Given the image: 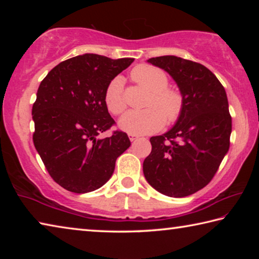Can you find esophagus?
<instances>
[{
    "label": "esophagus",
    "mask_w": 259,
    "mask_h": 259,
    "mask_svg": "<svg viewBox=\"0 0 259 259\" xmlns=\"http://www.w3.org/2000/svg\"><path fill=\"white\" fill-rule=\"evenodd\" d=\"M129 138H130V140L131 142H135V140H137L138 138H139V136H137V135H129Z\"/></svg>",
    "instance_id": "34e87169"
}]
</instances>
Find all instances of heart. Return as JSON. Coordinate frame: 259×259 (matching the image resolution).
<instances>
[{
  "label": "heart",
  "mask_w": 259,
  "mask_h": 259,
  "mask_svg": "<svg viewBox=\"0 0 259 259\" xmlns=\"http://www.w3.org/2000/svg\"><path fill=\"white\" fill-rule=\"evenodd\" d=\"M131 78L151 91L145 111H130L119 121V128L131 135H147L160 130L168 122H175L181 115L183 98L178 91L166 88L169 82L166 73L151 65H139L131 71ZM123 80L114 77L105 90V105L114 115L125 109L123 97Z\"/></svg>",
  "instance_id": "1"
}]
</instances>
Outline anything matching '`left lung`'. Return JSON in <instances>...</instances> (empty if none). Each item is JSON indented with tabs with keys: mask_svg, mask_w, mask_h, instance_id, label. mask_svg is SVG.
<instances>
[{
	"mask_svg": "<svg viewBox=\"0 0 259 259\" xmlns=\"http://www.w3.org/2000/svg\"><path fill=\"white\" fill-rule=\"evenodd\" d=\"M147 63L177 83L183 108L169 131L150 139L143 163L147 183L162 194L184 198L208 185L230 148L232 117L224 87L199 63L161 56Z\"/></svg>",
	"mask_w": 259,
	"mask_h": 259,
	"instance_id": "obj_1",
	"label": "left lung"
}]
</instances>
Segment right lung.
<instances>
[{"label":"right lung","mask_w":259,"mask_h":259,"mask_svg":"<svg viewBox=\"0 0 259 259\" xmlns=\"http://www.w3.org/2000/svg\"><path fill=\"white\" fill-rule=\"evenodd\" d=\"M134 60L76 56L52 68L38 87L32 108L34 146L52 179L65 190H98L131 145L122 131L104 139L98 136L115 123L105 105V90Z\"/></svg>","instance_id":"add662e5"}]
</instances>
